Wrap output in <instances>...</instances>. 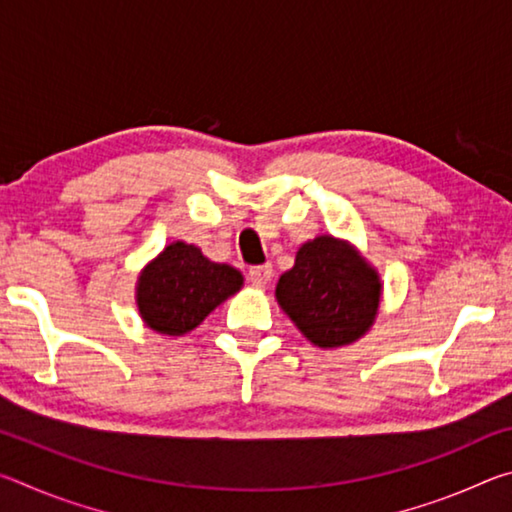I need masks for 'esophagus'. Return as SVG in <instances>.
<instances>
[{
	"label": "esophagus",
	"mask_w": 512,
	"mask_h": 512,
	"mask_svg": "<svg viewBox=\"0 0 512 512\" xmlns=\"http://www.w3.org/2000/svg\"><path fill=\"white\" fill-rule=\"evenodd\" d=\"M248 277H250V282L255 284V287L264 289V287H268V284H271L273 266H268V264H266V266H253V268H250Z\"/></svg>",
	"instance_id": "34e87169"
}]
</instances>
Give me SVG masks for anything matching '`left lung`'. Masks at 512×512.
<instances>
[{
  "label": "left lung",
  "instance_id": "obj_1",
  "mask_svg": "<svg viewBox=\"0 0 512 512\" xmlns=\"http://www.w3.org/2000/svg\"><path fill=\"white\" fill-rule=\"evenodd\" d=\"M377 268L350 241L318 235L305 241L296 264L280 275L275 300L320 350L359 341L375 325L381 302Z\"/></svg>",
  "mask_w": 512,
  "mask_h": 512
}]
</instances>
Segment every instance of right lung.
Returning a JSON list of instances; mask_svg holds the SVG:
<instances>
[{"mask_svg": "<svg viewBox=\"0 0 512 512\" xmlns=\"http://www.w3.org/2000/svg\"><path fill=\"white\" fill-rule=\"evenodd\" d=\"M244 287V275L216 264L185 241L164 246L146 264L135 284V302L144 325L162 336H183Z\"/></svg>", "mask_w": 512, "mask_h": 512, "instance_id": "right-lung-1", "label": "right lung"}]
</instances>
